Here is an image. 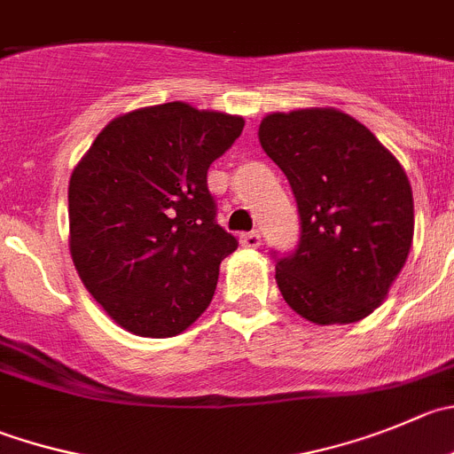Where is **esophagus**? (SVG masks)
Listing matches in <instances>:
<instances>
[{"instance_id": "esophagus-1", "label": "esophagus", "mask_w": 454, "mask_h": 454, "mask_svg": "<svg viewBox=\"0 0 454 454\" xmlns=\"http://www.w3.org/2000/svg\"><path fill=\"white\" fill-rule=\"evenodd\" d=\"M240 245L247 249H256L261 245V234L258 231H247V234L240 236Z\"/></svg>"}]
</instances>
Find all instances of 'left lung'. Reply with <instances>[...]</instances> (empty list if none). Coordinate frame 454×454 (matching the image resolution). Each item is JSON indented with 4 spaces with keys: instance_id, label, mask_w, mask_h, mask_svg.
I'll return each mask as SVG.
<instances>
[{
    "instance_id": "8db88e82",
    "label": "left lung",
    "mask_w": 454,
    "mask_h": 454,
    "mask_svg": "<svg viewBox=\"0 0 454 454\" xmlns=\"http://www.w3.org/2000/svg\"><path fill=\"white\" fill-rule=\"evenodd\" d=\"M265 153L294 192L301 240L276 256L285 303L317 325L356 323L387 296L410 254L414 205L399 160L336 109L270 114Z\"/></svg>"
}]
</instances>
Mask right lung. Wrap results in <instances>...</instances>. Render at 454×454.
I'll use <instances>...</instances> for the list:
<instances>
[{"mask_svg": "<svg viewBox=\"0 0 454 454\" xmlns=\"http://www.w3.org/2000/svg\"><path fill=\"white\" fill-rule=\"evenodd\" d=\"M240 115L184 102L111 120L68 183L75 270L127 332L167 339L214 299L239 240L215 223L207 171L243 133Z\"/></svg>", "mask_w": 454, "mask_h": 454, "instance_id": "right-lung-1", "label": "right lung"}]
</instances>
